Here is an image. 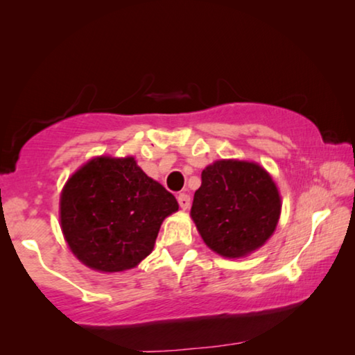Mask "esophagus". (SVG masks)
Here are the masks:
<instances>
[{"label":"esophagus","mask_w":355,"mask_h":355,"mask_svg":"<svg viewBox=\"0 0 355 355\" xmlns=\"http://www.w3.org/2000/svg\"><path fill=\"white\" fill-rule=\"evenodd\" d=\"M177 199H178V203H180V208H182V209H188L189 208L191 197L188 194H184V192H183V194H180Z\"/></svg>","instance_id":"obj_1"}]
</instances>
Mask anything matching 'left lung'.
<instances>
[{
    "label": "left lung",
    "instance_id": "left-lung-1",
    "mask_svg": "<svg viewBox=\"0 0 355 355\" xmlns=\"http://www.w3.org/2000/svg\"><path fill=\"white\" fill-rule=\"evenodd\" d=\"M280 209L277 186L260 164L220 159L203 169L191 218L209 249L239 258L271 238Z\"/></svg>",
    "mask_w": 355,
    "mask_h": 355
}]
</instances>
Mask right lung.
<instances>
[{
    "label": "right lung",
    "instance_id": "1",
    "mask_svg": "<svg viewBox=\"0 0 355 355\" xmlns=\"http://www.w3.org/2000/svg\"><path fill=\"white\" fill-rule=\"evenodd\" d=\"M177 199L146 175L133 156H98L65 183L59 218L65 241L86 266L120 272L139 264Z\"/></svg>",
    "mask_w": 355,
    "mask_h": 355
}]
</instances>
